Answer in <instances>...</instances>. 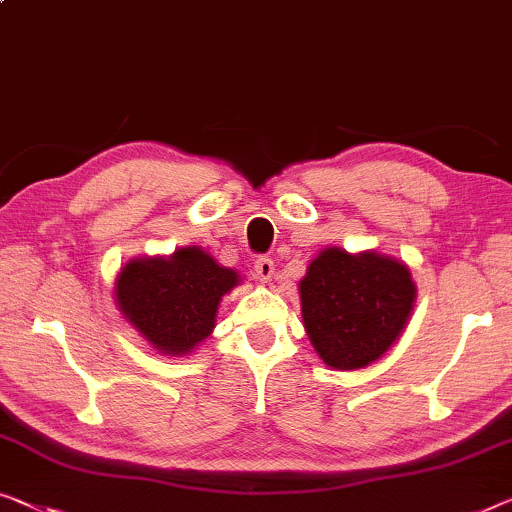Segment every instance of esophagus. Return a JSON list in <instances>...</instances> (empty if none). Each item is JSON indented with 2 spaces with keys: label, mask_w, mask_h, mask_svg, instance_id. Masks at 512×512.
Here are the masks:
<instances>
[{
  "label": "esophagus",
  "mask_w": 512,
  "mask_h": 512,
  "mask_svg": "<svg viewBox=\"0 0 512 512\" xmlns=\"http://www.w3.org/2000/svg\"><path fill=\"white\" fill-rule=\"evenodd\" d=\"M255 276L259 282H271V278L276 276V264L269 257H259L255 262Z\"/></svg>",
  "instance_id": "esophagus-1"
}]
</instances>
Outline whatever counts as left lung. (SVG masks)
<instances>
[{"label":"left lung","instance_id":"left-lung-1","mask_svg":"<svg viewBox=\"0 0 512 512\" xmlns=\"http://www.w3.org/2000/svg\"><path fill=\"white\" fill-rule=\"evenodd\" d=\"M310 345L333 370L375 363L407 329L416 303L409 266L377 250H319L299 282Z\"/></svg>","mask_w":512,"mask_h":512}]
</instances>
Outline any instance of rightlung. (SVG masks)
<instances>
[{
  "label": "right lung",
  "instance_id": "add662e5",
  "mask_svg": "<svg viewBox=\"0 0 512 512\" xmlns=\"http://www.w3.org/2000/svg\"><path fill=\"white\" fill-rule=\"evenodd\" d=\"M239 282V271L200 246H186L126 262L114 280V303L158 354L186 356L216 329L218 305Z\"/></svg>",
  "mask_w": 512,
  "mask_h": 512
}]
</instances>
